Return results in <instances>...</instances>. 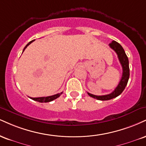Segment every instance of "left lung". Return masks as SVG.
Returning <instances> with one entry per match:
<instances>
[{
  "instance_id": "left-lung-1",
  "label": "left lung",
  "mask_w": 146,
  "mask_h": 146,
  "mask_svg": "<svg viewBox=\"0 0 146 146\" xmlns=\"http://www.w3.org/2000/svg\"><path fill=\"white\" fill-rule=\"evenodd\" d=\"M110 47H111L112 50L115 51V53L117 54V58H118L119 61H120L122 67V75L117 86L110 94H106V95L96 96L88 92V94L91 97L100 100V101H108V100L112 99L120 95L121 93L123 92L124 88L127 85L128 81H129V79L130 70L129 59H128V57L126 56L125 52H124L123 47L121 46L120 43L115 41H113L111 43H110Z\"/></svg>"
}]
</instances>
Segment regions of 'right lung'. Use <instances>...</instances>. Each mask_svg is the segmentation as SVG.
Returning a JSON list of instances; mask_svg holds the SVG:
<instances>
[{
  "label": "right lung",
  "instance_id": "right-lung-1",
  "mask_svg": "<svg viewBox=\"0 0 146 146\" xmlns=\"http://www.w3.org/2000/svg\"><path fill=\"white\" fill-rule=\"evenodd\" d=\"M35 40H33V41H30L29 43H28L27 45H26L25 47L24 48V50H23V52H24V50H25V49L29 45L31 44V43H33V41H34ZM62 94V92H60V93H58V94H54V95H52V96H43V97H36V98H33V97H30L31 99L34 100L35 101H38V102H40V103H47V102H50V101H52L53 100L57 99V98H58L61 95V94Z\"/></svg>",
  "mask_w": 146,
  "mask_h": 146
}]
</instances>
